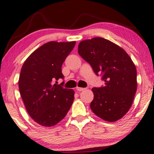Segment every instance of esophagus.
Segmentation results:
<instances>
[{
  "label": "esophagus",
  "instance_id": "34e87169",
  "mask_svg": "<svg viewBox=\"0 0 154 154\" xmlns=\"http://www.w3.org/2000/svg\"><path fill=\"white\" fill-rule=\"evenodd\" d=\"M85 89V88H82V87H77L76 88V90L78 91H84V90Z\"/></svg>",
  "mask_w": 154,
  "mask_h": 154
}]
</instances>
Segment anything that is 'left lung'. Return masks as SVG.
Here are the masks:
<instances>
[{
	"instance_id": "obj_1",
	"label": "left lung",
	"mask_w": 154,
	"mask_h": 154,
	"mask_svg": "<svg viewBox=\"0 0 154 154\" xmlns=\"http://www.w3.org/2000/svg\"><path fill=\"white\" fill-rule=\"evenodd\" d=\"M78 53L105 82L104 87L91 89V110L106 121L120 120L130 110L137 91V69L132 59L121 47L101 37L82 41Z\"/></svg>"
}]
</instances>
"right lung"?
Here are the masks:
<instances>
[{
  "label": "right lung",
  "instance_id": "right-lung-1",
  "mask_svg": "<svg viewBox=\"0 0 154 154\" xmlns=\"http://www.w3.org/2000/svg\"><path fill=\"white\" fill-rule=\"evenodd\" d=\"M75 42L46 43L24 61L20 72V93L31 118L44 127L58 124L66 116L74 101L72 89L53 82L63 79L62 65ZM57 83V82H56Z\"/></svg>",
  "mask_w": 154,
  "mask_h": 154
}]
</instances>
